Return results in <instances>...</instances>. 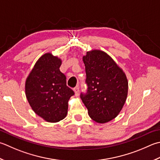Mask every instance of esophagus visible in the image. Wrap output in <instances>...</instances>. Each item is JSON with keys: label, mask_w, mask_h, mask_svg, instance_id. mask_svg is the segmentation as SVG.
<instances>
[{"label": "esophagus", "mask_w": 160, "mask_h": 160, "mask_svg": "<svg viewBox=\"0 0 160 160\" xmlns=\"http://www.w3.org/2000/svg\"><path fill=\"white\" fill-rule=\"evenodd\" d=\"M73 91H74V92H75V95H76V96H78V95H79V92H80L79 87H75V88L73 89Z\"/></svg>", "instance_id": "obj_1"}]
</instances>
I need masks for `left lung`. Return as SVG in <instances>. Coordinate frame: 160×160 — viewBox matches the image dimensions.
I'll list each match as a JSON object with an SVG mask.
<instances>
[{"instance_id":"obj_1","label":"left lung","mask_w":160,"mask_h":160,"mask_svg":"<svg viewBox=\"0 0 160 160\" xmlns=\"http://www.w3.org/2000/svg\"><path fill=\"white\" fill-rule=\"evenodd\" d=\"M82 59L88 89L80 98L92 120L107 123L117 117L126 102L128 91L126 73L110 56L100 50L87 52Z\"/></svg>"}]
</instances>
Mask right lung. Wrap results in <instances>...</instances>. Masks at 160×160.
I'll list each match as a JSON object with an SVG mask.
<instances>
[{"mask_svg": "<svg viewBox=\"0 0 160 160\" xmlns=\"http://www.w3.org/2000/svg\"><path fill=\"white\" fill-rule=\"evenodd\" d=\"M61 59L48 52L34 64L28 76L25 91L30 107L35 113L51 123L66 117L68 102L73 91L67 86L64 73L59 71Z\"/></svg>", "mask_w": 160, "mask_h": 160, "instance_id": "right-lung-1", "label": "right lung"}]
</instances>
